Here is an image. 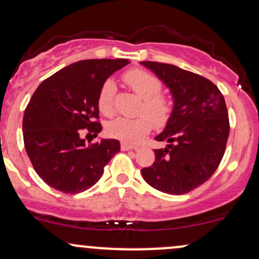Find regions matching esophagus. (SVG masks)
I'll return each mask as SVG.
<instances>
[{
	"label": "esophagus",
	"mask_w": 259,
	"mask_h": 259,
	"mask_svg": "<svg viewBox=\"0 0 259 259\" xmlns=\"http://www.w3.org/2000/svg\"><path fill=\"white\" fill-rule=\"evenodd\" d=\"M138 146H134V145H130L127 143H121V150L123 151H129V150H136Z\"/></svg>",
	"instance_id": "34e87169"
}]
</instances>
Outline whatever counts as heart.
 Returning a JSON list of instances; mask_svg holds the SVG:
<instances>
[{
    "label": "heart",
    "instance_id": "b5f03b06",
    "mask_svg": "<svg viewBox=\"0 0 259 259\" xmlns=\"http://www.w3.org/2000/svg\"><path fill=\"white\" fill-rule=\"evenodd\" d=\"M124 81L133 91L144 99L141 106V113H146L147 116L139 118H125L119 116L108 125V133L113 138L123 140L125 143H136L151 129L152 119L156 125L166 123L171 112V104L164 96L160 95V79L145 70L134 69L124 73ZM115 83L113 79H107L102 86L98 95V107L103 114L110 115L113 113L114 104Z\"/></svg>",
    "mask_w": 259,
    "mask_h": 259
}]
</instances>
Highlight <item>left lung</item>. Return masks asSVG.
Returning <instances> with one entry per match:
<instances>
[{"instance_id": "obj_1", "label": "left lung", "mask_w": 259, "mask_h": 259, "mask_svg": "<svg viewBox=\"0 0 259 259\" xmlns=\"http://www.w3.org/2000/svg\"><path fill=\"white\" fill-rule=\"evenodd\" d=\"M169 90L172 112L163 132L166 141L155 150L152 166L141 169L152 188L172 195L201 186L220 164L229 138V114L224 96L211 81L169 64L140 61Z\"/></svg>"}]
</instances>
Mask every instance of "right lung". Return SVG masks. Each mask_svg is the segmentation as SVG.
<instances>
[{"mask_svg": "<svg viewBox=\"0 0 259 259\" xmlns=\"http://www.w3.org/2000/svg\"><path fill=\"white\" fill-rule=\"evenodd\" d=\"M130 64L126 59H91L64 67L42 81L23 116L24 147L34 169L48 186L76 194L95 186L104 166L120 151L115 139L87 146L81 129L102 132L98 95L107 78Z\"/></svg>", "mask_w": 259, "mask_h": 259, "instance_id": "obj_1", "label": "right lung"}]
</instances>
